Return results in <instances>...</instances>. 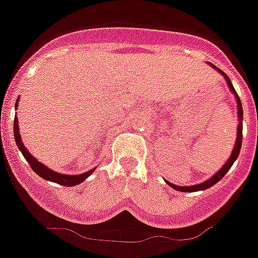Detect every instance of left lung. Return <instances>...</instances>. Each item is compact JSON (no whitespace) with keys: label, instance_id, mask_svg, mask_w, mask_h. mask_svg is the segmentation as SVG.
I'll return each mask as SVG.
<instances>
[{"label":"left lung","instance_id":"obj_1","mask_svg":"<svg viewBox=\"0 0 258 258\" xmlns=\"http://www.w3.org/2000/svg\"><path fill=\"white\" fill-rule=\"evenodd\" d=\"M209 64L212 66V67L214 68L216 71H218V74L222 75L223 77H225V80H226L227 83V86H229L230 92L234 94V97H235L236 99V104H238V108H236V111H238V132H236V141H235V146H234V149H232V152L231 155H230V157L227 159V161L225 164H223V166L221 168L220 170H218L217 173H214L213 175H212L211 178H208L207 181L202 182V183H198V184H192V186H175L174 183H170V182H168L165 179V183H168L172 188H174V190L177 191H182V192H195V191H203V190H207V188L212 187L213 184L217 183L218 181H221V179L223 178V175L226 174L227 172H229V169L232 166V164L235 163V160L238 159L239 156V152H240V149H241V138H243V106H241V102H240V98H239V95L236 94L235 89H234V86H232L231 84V80L229 79V76H227L223 71H221L220 68H217L214 64H212V63H209Z\"/></svg>","mask_w":258,"mask_h":258}]
</instances>
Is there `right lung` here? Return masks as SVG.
I'll list each match as a JSON object with an SVG mask.
<instances>
[{
	"instance_id": "right-lung-1",
	"label": "right lung",
	"mask_w": 258,
	"mask_h": 258,
	"mask_svg": "<svg viewBox=\"0 0 258 258\" xmlns=\"http://www.w3.org/2000/svg\"><path fill=\"white\" fill-rule=\"evenodd\" d=\"M18 104H19V98L17 99V103H15V109L18 108ZM14 138H15V142H17L18 149L20 150V152L23 154V156L26 157V160L28 161L29 165H31L32 170L38 174L41 178L46 179V181L50 182H54V183H59V184H63V186H76V184L81 183V182L85 181L88 178L89 175L92 174L93 172L95 170V168L93 169L88 170L85 173H81V174H75V175H71V174H61V173L55 172V170H51L49 169L45 164L40 163V161L33 157L31 155V152L26 149V146L23 145L22 142V137H20L19 133V125H18V116H15L14 118Z\"/></svg>"
}]
</instances>
